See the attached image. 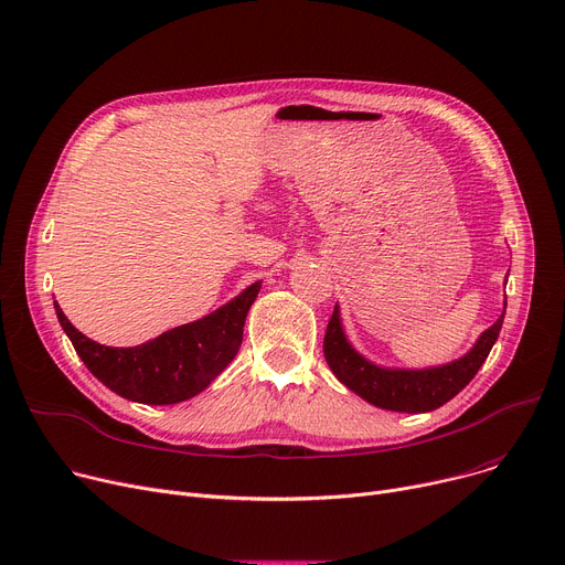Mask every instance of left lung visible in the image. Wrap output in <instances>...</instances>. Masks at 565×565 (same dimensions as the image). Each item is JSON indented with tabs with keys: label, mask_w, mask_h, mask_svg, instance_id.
I'll list each match as a JSON object with an SVG mask.
<instances>
[{
	"label": "left lung",
	"mask_w": 565,
	"mask_h": 565,
	"mask_svg": "<svg viewBox=\"0 0 565 565\" xmlns=\"http://www.w3.org/2000/svg\"><path fill=\"white\" fill-rule=\"evenodd\" d=\"M503 313L497 318L492 328H488L479 337L477 345H473L465 358L444 366L407 371L382 369L364 360L362 354L348 343L341 328L339 307H334V313L328 322V332H324L322 352L339 382H343L350 392L362 396L371 405L407 414L430 412L441 407L444 403H449L458 392L467 387L471 377L479 373L499 337Z\"/></svg>",
	"instance_id": "8db88e82"
}]
</instances>
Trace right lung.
<instances>
[{"mask_svg":"<svg viewBox=\"0 0 565 565\" xmlns=\"http://www.w3.org/2000/svg\"><path fill=\"white\" fill-rule=\"evenodd\" d=\"M260 281L211 316L173 328L135 348H109L86 339L54 302L75 352L114 394L146 405H173L203 392L241 350L243 328Z\"/></svg>","mask_w":565,"mask_h":565,"instance_id":"add662e5","label":"right lung"}]
</instances>
